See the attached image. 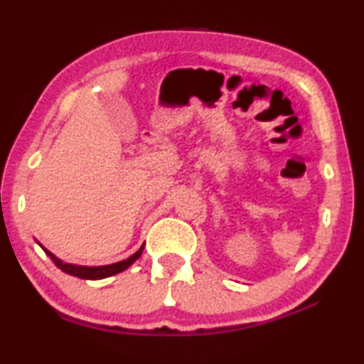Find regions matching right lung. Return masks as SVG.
Instances as JSON below:
<instances>
[{"label":"right lung","mask_w":364,"mask_h":364,"mask_svg":"<svg viewBox=\"0 0 364 364\" xmlns=\"http://www.w3.org/2000/svg\"><path fill=\"white\" fill-rule=\"evenodd\" d=\"M36 242H38V240H36ZM39 245L43 247L44 252L49 255L50 260H53V262L55 264V267H59L65 274L74 275V277H79V279H84V280H100V279H107V277H112V275L124 272L125 269H129L130 265L135 262L138 257H140L141 252H143V247H145V244H141V247L138 249L135 254H132L130 257H127L125 260H120V262H115V264H109V265H77V264L64 262V260L55 257L53 252H49V250L46 249L43 244H39Z\"/></svg>","instance_id":"obj_1"}]
</instances>
